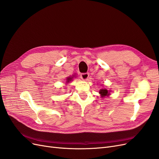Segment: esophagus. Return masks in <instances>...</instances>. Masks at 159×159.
I'll list each match as a JSON object with an SVG mask.
<instances>
[{"label": "esophagus", "instance_id": "1", "mask_svg": "<svg viewBox=\"0 0 159 159\" xmlns=\"http://www.w3.org/2000/svg\"><path fill=\"white\" fill-rule=\"evenodd\" d=\"M89 74L88 73H84L81 74V78L84 81H87L89 78Z\"/></svg>", "mask_w": 159, "mask_h": 159}]
</instances>
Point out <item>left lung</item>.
<instances>
[{
    "instance_id": "left-lung-1",
    "label": "left lung",
    "mask_w": 159,
    "mask_h": 159,
    "mask_svg": "<svg viewBox=\"0 0 159 159\" xmlns=\"http://www.w3.org/2000/svg\"><path fill=\"white\" fill-rule=\"evenodd\" d=\"M110 92H111V90H107L106 88L101 89L99 91V93L102 98H105L106 97V96L107 97V96L110 95Z\"/></svg>"
}]
</instances>
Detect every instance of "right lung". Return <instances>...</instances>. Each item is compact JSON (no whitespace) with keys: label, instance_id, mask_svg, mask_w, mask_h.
Wrapping results in <instances>:
<instances>
[{"label":"right lung","instance_id":"1","mask_svg":"<svg viewBox=\"0 0 159 159\" xmlns=\"http://www.w3.org/2000/svg\"><path fill=\"white\" fill-rule=\"evenodd\" d=\"M75 75H74L73 76H69V77H67V78H66V84H68V83H70V81H72V80H73V78H74V77H75V76H74Z\"/></svg>","mask_w":159,"mask_h":159}]
</instances>
